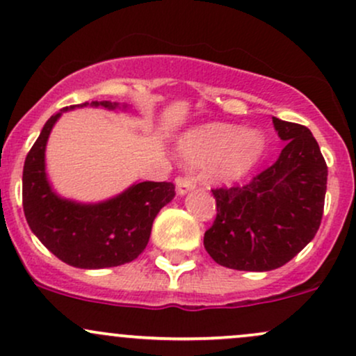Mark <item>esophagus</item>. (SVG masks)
Wrapping results in <instances>:
<instances>
[{"label": "esophagus", "mask_w": 356, "mask_h": 356, "mask_svg": "<svg viewBox=\"0 0 356 356\" xmlns=\"http://www.w3.org/2000/svg\"><path fill=\"white\" fill-rule=\"evenodd\" d=\"M175 186H177L179 194H186V192H189L195 187V179L192 175H179L175 179Z\"/></svg>", "instance_id": "esophagus-1"}]
</instances>
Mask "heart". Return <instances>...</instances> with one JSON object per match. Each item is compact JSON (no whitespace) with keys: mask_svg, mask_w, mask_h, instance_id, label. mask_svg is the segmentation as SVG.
<instances>
[{"mask_svg":"<svg viewBox=\"0 0 356 356\" xmlns=\"http://www.w3.org/2000/svg\"><path fill=\"white\" fill-rule=\"evenodd\" d=\"M264 152V138L256 130L241 132L227 124L192 130L181 142V154L192 165L206 167L211 181L234 182L244 177Z\"/></svg>","mask_w":356,"mask_h":356,"instance_id":"1","label":"heart"}]
</instances>
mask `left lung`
Returning <instances> with one entry per match:
<instances>
[{"label": "left lung", "mask_w": 356, "mask_h": 356, "mask_svg": "<svg viewBox=\"0 0 356 356\" xmlns=\"http://www.w3.org/2000/svg\"><path fill=\"white\" fill-rule=\"evenodd\" d=\"M284 149L244 186L212 189L214 222L204 246L220 266L271 271L291 261L320 229L328 167L305 125L273 117Z\"/></svg>", "instance_id": "obj_1"}]
</instances>
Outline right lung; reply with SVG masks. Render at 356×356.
<instances>
[{
	"label": "right lung",
	"instance_id": "1",
	"mask_svg": "<svg viewBox=\"0 0 356 356\" xmlns=\"http://www.w3.org/2000/svg\"><path fill=\"white\" fill-rule=\"evenodd\" d=\"M92 105L117 107L112 102H92ZM60 115L61 112L55 113L44 124L24 161L23 211L28 226L53 254L70 266L99 269L130 263L145 249L155 216L172 201L175 186L140 182L93 206L60 199L44 174V145Z\"/></svg>",
	"mask_w": 356,
	"mask_h": 356
}]
</instances>
